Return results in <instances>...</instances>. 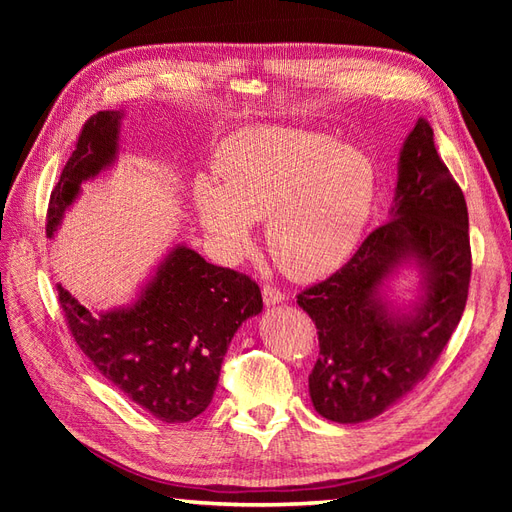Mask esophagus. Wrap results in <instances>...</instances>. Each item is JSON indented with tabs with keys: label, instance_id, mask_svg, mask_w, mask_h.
<instances>
[{
	"label": "esophagus",
	"instance_id": "esophagus-1",
	"mask_svg": "<svg viewBox=\"0 0 512 512\" xmlns=\"http://www.w3.org/2000/svg\"><path fill=\"white\" fill-rule=\"evenodd\" d=\"M262 301H265L267 307H271V305H277V303H284L286 294L282 290L273 288V286H265V288H262Z\"/></svg>",
	"mask_w": 512,
	"mask_h": 512
}]
</instances>
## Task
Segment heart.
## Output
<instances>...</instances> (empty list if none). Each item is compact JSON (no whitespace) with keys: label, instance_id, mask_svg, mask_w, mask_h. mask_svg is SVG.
Returning a JSON list of instances; mask_svg holds the SVG:
<instances>
[{"label":"heart","instance_id":"1","mask_svg":"<svg viewBox=\"0 0 512 512\" xmlns=\"http://www.w3.org/2000/svg\"><path fill=\"white\" fill-rule=\"evenodd\" d=\"M215 166L220 181L198 175L194 203L220 252L241 260L252 250V222H269V252L299 282L342 267L374 211V160L327 134L243 128L222 143Z\"/></svg>","mask_w":512,"mask_h":512}]
</instances>
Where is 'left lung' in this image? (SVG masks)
I'll use <instances>...</instances> for the list:
<instances>
[{"label":"left lung","mask_w":512,"mask_h":512,"mask_svg":"<svg viewBox=\"0 0 512 512\" xmlns=\"http://www.w3.org/2000/svg\"><path fill=\"white\" fill-rule=\"evenodd\" d=\"M401 270H416L408 304L392 299ZM472 273L466 198L418 117L397 162V188L384 222L346 265L297 297L316 322L320 354L309 374L316 412L363 423L421 382L466 309Z\"/></svg>","instance_id":"1"}]
</instances>
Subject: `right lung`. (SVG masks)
<instances>
[{"mask_svg": "<svg viewBox=\"0 0 512 512\" xmlns=\"http://www.w3.org/2000/svg\"><path fill=\"white\" fill-rule=\"evenodd\" d=\"M123 117V111H102L85 123L51 194V239L83 194L81 185L119 160ZM57 288L74 342L91 365L164 423H188L207 410L232 337L262 312L256 282L211 265L183 243L170 247L126 305L89 309Z\"/></svg>", "mask_w": 512, "mask_h": 512, "instance_id": "1", "label": "right lung"}]
</instances>
